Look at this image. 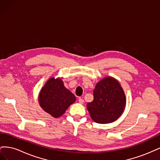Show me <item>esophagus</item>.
<instances>
[{
  "label": "esophagus",
  "mask_w": 160,
  "mask_h": 160,
  "mask_svg": "<svg viewBox=\"0 0 160 160\" xmlns=\"http://www.w3.org/2000/svg\"><path fill=\"white\" fill-rule=\"evenodd\" d=\"M79 103H81V104H83L84 103V100L82 99V98H79Z\"/></svg>",
  "instance_id": "34e87169"
}]
</instances>
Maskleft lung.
I'll return each instance as SVG.
<instances>
[{
  "mask_svg": "<svg viewBox=\"0 0 160 160\" xmlns=\"http://www.w3.org/2000/svg\"><path fill=\"white\" fill-rule=\"evenodd\" d=\"M93 97V101L87 104V108L95 122H113L123 113L126 98L122 86L113 77H105L98 82Z\"/></svg>",
  "mask_w": 160,
  "mask_h": 160,
  "instance_id": "8db88e82",
  "label": "left lung"
}]
</instances>
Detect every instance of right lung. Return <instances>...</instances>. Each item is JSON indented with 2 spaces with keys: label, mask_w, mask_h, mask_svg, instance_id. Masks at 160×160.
<instances>
[{
  "label": "right lung",
  "mask_w": 160,
  "mask_h": 160,
  "mask_svg": "<svg viewBox=\"0 0 160 160\" xmlns=\"http://www.w3.org/2000/svg\"><path fill=\"white\" fill-rule=\"evenodd\" d=\"M75 101V96L65 88L62 81L54 77L46 82L38 95L41 107L55 118L65 113L67 108Z\"/></svg>",
  "instance_id": "right-lung-1"
}]
</instances>
